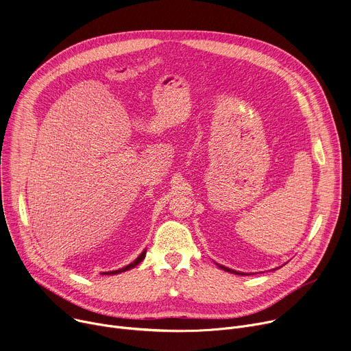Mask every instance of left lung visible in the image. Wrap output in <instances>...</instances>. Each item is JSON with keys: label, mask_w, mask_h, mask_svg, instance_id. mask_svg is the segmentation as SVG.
<instances>
[{"label": "left lung", "mask_w": 351, "mask_h": 351, "mask_svg": "<svg viewBox=\"0 0 351 351\" xmlns=\"http://www.w3.org/2000/svg\"><path fill=\"white\" fill-rule=\"evenodd\" d=\"M215 264H217V267H218V268H221V269H223V271H226V272L234 274V275H241V276H245V275H252V274H245V272H240V271H234V269H230V268H228V267H225V265H221V264H218V263H215Z\"/></svg>", "instance_id": "1"}]
</instances>
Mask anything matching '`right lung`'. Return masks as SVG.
<instances>
[{"mask_svg": "<svg viewBox=\"0 0 351 351\" xmlns=\"http://www.w3.org/2000/svg\"><path fill=\"white\" fill-rule=\"evenodd\" d=\"M145 252H147V248H144L143 252H141V254L133 261V263H130L129 265H126V267H123V268H119V269H117V271H108V272H103V275H117V274H121V272H125V271H129V269H132V268H134V267H137L143 260H144V257H145Z\"/></svg>", "mask_w": 351, "mask_h": 351, "instance_id": "1", "label": "right lung"}]
</instances>
